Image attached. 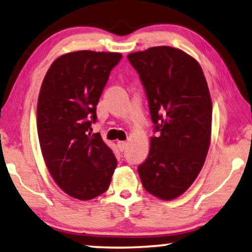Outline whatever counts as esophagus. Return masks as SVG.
Here are the masks:
<instances>
[{
  "mask_svg": "<svg viewBox=\"0 0 252 252\" xmlns=\"http://www.w3.org/2000/svg\"><path fill=\"white\" fill-rule=\"evenodd\" d=\"M117 146H118V149L120 151H124L127 148V146H128V143L125 142V141H119V142L117 143Z\"/></svg>",
  "mask_w": 252,
  "mask_h": 252,
  "instance_id": "1",
  "label": "esophagus"
}]
</instances>
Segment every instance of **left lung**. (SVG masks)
<instances>
[{
  "label": "left lung",
  "mask_w": 252,
  "mask_h": 252,
  "mask_svg": "<svg viewBox=\"0 0 252 252\" xmlns=\"http://www.w3.org/2000/svg\"><path fill=\"white\" fill-rule=\"evenodd\" d=\"M146 91L157 136L137 167L144 189L171 201L201 172L211 141L212 102L198 62L177 48L153 47L128 54Z\"/></svg>",
  "instance_id": "1"
}]
</instances>
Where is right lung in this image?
Returning a JSON list of instances; mask_svg holds the SVG:
<instances>
[{"label": "right lung", "instance_id": "add662e5", "mask_svg": "<svg viewBox=\"0 0 252 252\" xmlns=\"http://www.w3.org/2000/svg\"><path fill=\"white\" fill-rule=\"evenodd\" d=\"M119 53L73 51L50 65L41 85L36 126L48 171L64 192L81 201L109 188L117 159L98 133L88 134L96 105Z\"/></svg>", "mask_w": 252, "mask_h": 252}]
</instances>
